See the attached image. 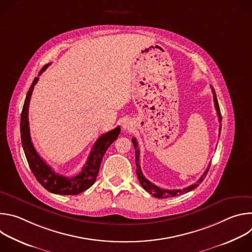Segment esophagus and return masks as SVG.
Returning <instances> with one entry per match:
<instances>
[{
    "mask_svg": "<svg viewBox=\"0 0 252 252\" xmlns=\"http://www.w3.org/2000/svg\"><path fill=\"white\" fill-rule=\"evenodd\" d=\"M123 128L125 130H130L132 128V122L129 119H126L123 122Z\"/></svg>",
    "mask_w": 252,
    "mask_h": 252,
    "instance_id": "obj_1",
    "label": "esophagus"
}]
</instances>
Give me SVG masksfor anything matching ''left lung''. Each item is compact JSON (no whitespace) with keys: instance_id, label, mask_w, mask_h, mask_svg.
I'll use <instances>...</instances> for the list:
<instances>
[{"instance_id":"left-lung-1","label":"left lung","mask_w":252,"mask_h":252,"mask_svg":"<svg viewBox=\"0 0 252 252\" xmlns=\"http://www.w3.org/2000/svg\"><path fill=\"white\" fill-rule=\"evenodd\" d=\"M211 90H212V94H213V101H214L215 110H217V113H218V116H219V121H220V123H221V114H220V110L219 101H218V98H217V94H215V92H214L212 87H211ZM220 130H221V125L220 126ZM131 141L133 143V147H134V150H135L136 175H137V178H138V181H139V184L148 192H150L151 194H153L155 197H158V198H166V197H170V196H176V195L189 192V191L196 189L202 183V181L204 179V177L206 176V174L208 172V169L210 167V163H209L207 168H206V170L203 172V174L200 176V178L198 179V181L195 184H193V185H191V186H189L188 188H185L183 189H174V190L163 189H160V188L155 186L150 181H148V179L145 176H143V174L141 172V169H140V165H139V150H138V146H137V141H136V139L134 137L131 138Z\"/></svg>"}]
</instances>
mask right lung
Masks as SVG:
<instances>
[{
  "instance_id": "obj_1",
  "label": "right lung",
  "mask_w": 252,
  "mask_h": 252,
  "mask_svg": "<svg viewBox=\"0 0 252 252\" xmlns=\"http://www.w3.org/2000/svg\"><path fill=\"white\" fill-rule=\"evenodd\" d=\"M48 63L43 66L39 76L50 65ZM39 78H34L32 86L27 94L23 111L21 115V139L23 149L30 165L32 172L33 173L37 181L50 192L55 194L63 195H76L84 190L90 189L95 182L98 174L101 159L112 143L118 138L121 132V127L118 126L109 132H105L100 135L92 149V152L88 158L86 164L84 165L82 171L73 176L66 177L56 173L51 166H49L46 161L39 156L37 151L32 142L30 127H29V104L30 99L33 91L34 85L38 83Z\"/></svg>"
}]
</instances>
